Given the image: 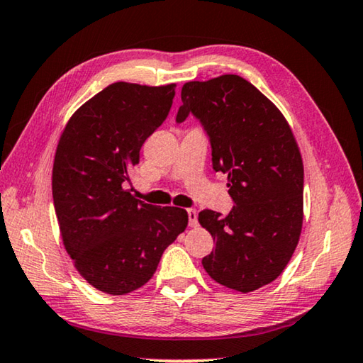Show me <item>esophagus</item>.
I'll list each match as a JSON object with an SVG mask.
<instances>
[{
  "label": "esophagus",
  "mask_w": 363,
  "mask_h": 363,
  "mask_svg": "<svg viewBox=\"0 0 363 363\" xmlns=\"http://www.w3.org/2000/svg\"><path fill=\"white\" fill-rule=\"evenodd\" d=\"M187 214H189V225L196 227V224H199V220H196V210L190 208V210H187Z\"/></svg>",
  "instance_id": "34e87169"
}]
</instances>
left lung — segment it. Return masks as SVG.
I'll list each match as a JSON object with an SVG mask.
<instances>
[{
	"label": "left lung",
	"mask_w": 363,
	"mask_h": 363,
	"mask_svg": "<svg viewBox=\"0 0 363 363\" xmlns=\"http://www.w3.org/2000/svg\"><path fill=\"white\" fill-rule=\"evenodd\" d=\"M176 120L192 112L213 147V168L227 176L233 210H205L199 223L214 248L203 257L218 284L255 291L284 272L303 229L304 167L284 113L238 75L187 82Z\"/></svg>",
	"instance_id": "obj_1"
}]
</instances>
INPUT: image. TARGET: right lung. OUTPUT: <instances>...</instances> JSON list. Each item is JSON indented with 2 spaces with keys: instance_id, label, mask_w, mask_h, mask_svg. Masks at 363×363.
<instances>
[{
  "instance_id": "1",
  "label": "right lung",
  "mask_w": 363,
  "mask_h": 363,
  "mask_svg": "<svg viewBox=\"0 0 363 363\" xmlns=\"http://www.w3.org/2000/svg\"><path fill=\"white\" fill-rule=\"evenodd\" d=\"M174 94L176 83L116 82L77 108L59 138L52 199L60 237L78 274L102 293L145 285L189 224L182 208L144 203L126 189Z\"/></svg>"
}]
</instances>
